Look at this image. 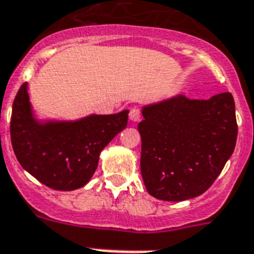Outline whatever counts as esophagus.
I'll use <instances>...</instances> for the list:
<instances>
[{
  "mask_svg": "<svg viewBox=\"0 0 254 254\" xmlns=\"http://www.w3.org/2000/svg\"><path fill=\"white\" fill-rule=\"evenodd\" d=\"M140 118H141V110H140V108H132L131 110H129V119L131 121H133V122H137V121H140Z\"/></svg>",
  "mask_w": 254,
  "mask_h": 254,
  "instance_id": "34e87169",
  "label": "esophagus"
}]
</instances>
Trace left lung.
<instances>
[{
	"instance_id": "8db88e82",
	"label": "left lung",
	"mask_w": 254,
	"mask_h": 254,
	"mask_svg": "<svg viewBox=\"0 0 254 254\" xmlns=\"http://www.w3.org/2000/svg\"><path fill=\"white\" fill-rule=\"evenodd\" d=\"M142 116L140 166L149 194L181 201L207 191L235 149L233 95L208 100L177 96L144 108Z\"/></svg>"
}]
</instances>
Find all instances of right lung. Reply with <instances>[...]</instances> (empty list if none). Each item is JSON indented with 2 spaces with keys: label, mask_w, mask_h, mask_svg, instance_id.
<instances>
[{
  "label": "right lung",
  "mask_w": 254,
  "mask_h": 254,
  "mask_svg": "<svg viewBox=\"0 0 254 254\" xmlns=\"http://www.w3.org/2000/svg\"><path fill=\"white\" fill-rule=\"evenodd\" d=\"M128 110L91 116L69 123L40 125L32 117L27 83L12 104L10 136L16 159L24 170L54 190H75L90 181L99 155L127 126Z\"/></svg>",
  "instance_id": "add662e5"
}]
</instances>
